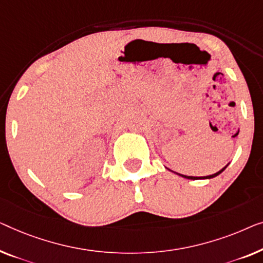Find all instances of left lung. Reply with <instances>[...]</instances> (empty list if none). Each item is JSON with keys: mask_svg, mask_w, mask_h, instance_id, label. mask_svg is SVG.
Segmentation results:
<instances>
[{"mask_svg": "<svg viewBox=\"0 0 263 263\" xmlns=\"http://www.w3.org/2000/svg\"><path fill=\"white\" fill-rule=\"evenodd\" d=\"M229 163H230V162H229ZM229 163H228V165H229ZM228 165H227V166H224L222 170H219L218 172H216L215 174H211V176H206V177H192V176H184V174H179V173H177V172H174V173L178 174V176L182 177V178H185V179H191V180H197V179H212V178H215V177H217V176H219V174L222 173L223 171L227 168ZM167 170H168V168H167ZM170 171H171V170H170ZM172 172H173V171H172Z\"/></svg>", "mask_w": 263, "mask_h": 263, "instance_id": "1", "label": "left lung"}]
</instances>
